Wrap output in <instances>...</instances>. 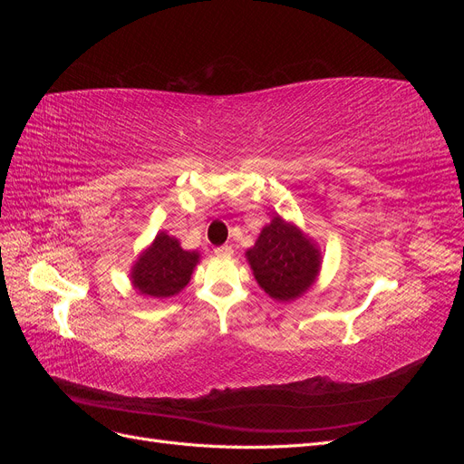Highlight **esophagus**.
Returning a JSON list of instances; mask_svg holds the SVG:
<instances>
[{
    "label": "esophagus",
    "instance_id": "obj_1",
    "mask_svg": "<svg viewBox=\"0 0 464 464\" xmlns=\"http://www.w3.org/2000/svg\"><path fill=\"white\" fill-rule=\"evenodd\" d=\"M215 254L217 256H232V246H228V244L227 246H220V247L215 249Z\"/></svg>",
    "mask_w": 464,
    "mask_h": 464
}]
</instances>
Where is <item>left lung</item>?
Listing matches in <instances>:
<instances>
[{
	"label": "left lung",
	"instance_id": "8db88e82",
	"mask_svg": "<svg viewBox=\"0 0 464 464\" xmlns=\"http://www.w3.org/2000/svg\"><path fill=\"white\" fill-rule=\"evenodd\" d=\"M257 285L278 302L296 300L310 290L321 269V251L310 236L283 217L263 227L254 247L246 251Z\"/></svg>",
	"mask_w": 464,
	"mask_h": 464
}]
</instances>
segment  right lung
I'll use <instances>...</instances> for the list:
<instances>
[{
    "instance_id": "1",
    "label": "right lung",
    "mask_w": 464,
    "mask_h": 464,
    "mask_svg": "<svg viewBox=\"0 0 464 464\" xmlns=\"http://www.w3.org/2000/svg\"><path fill=\"white\" fill-rule=\"evenodd\" d=\"M198 263V251H186L176 237L159 232L154 242L133 263L131 283L143 296L170 298L188 286Z\"/></svg>"
}]
</instances>
